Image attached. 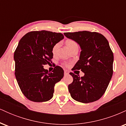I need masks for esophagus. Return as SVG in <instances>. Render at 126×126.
Returning <instances> with one entry per match:
<instances>
[{
	"instance_id": "1",
	"label": "esophagus",
	"mask_w": 126,
	"mask_h": 126,
	"mask_svg": "<svg viewBox=\"0 0 126 126\" xmlns=\"http://www.w3.org/2000/svg\"><path fill=\"white\" fill-rule=\"evenodd\" d=\"M69 74V70H64V75L66 76V75H67Z\"/></svg>"
}]
</instances>
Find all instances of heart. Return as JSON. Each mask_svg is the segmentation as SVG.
<instances>
[{
  "instance_id": "heart-1",
  "label": "heart",
  "mask_w": 126,
  "mask_h": 126,
  "mask_svg": "<svg viewBox=\"0 0 126 126\" xmlns=\"http://www.w3.org/2000/svg\"><path fill=\"white\" fill-rule=\"evenodd\" d=\"M66 46H67V48H69L70 51H71L73 48H75V47H78L77 43L72 40H67L66 42ZM59 47V43H56V44H55L54 45V46H53V48H52V53H53V54H56V52L57 51V50H58Z\"/></svg>"
}]
</instances>
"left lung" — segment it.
<instances>
[{"label": "left lung", "instance_id": "obj_1", "mask_svg": "<svg viewBox=\"0 0 126 126\" xmlns=\"http://www.w3.org/2000/svg\"><path fill=\"white\" fill-rule=\"evenodd\" d=\"M81 48L79 60L73 70H81L84 76L70 73L73 80L68 89L72 98L82 103L98 100L105 93L112 78L114 56L106 38L96 32H64Z\"/></svg>", "mask_w": 126, "mask_h": 126}]
</instances>
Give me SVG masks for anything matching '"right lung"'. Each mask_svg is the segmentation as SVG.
<instances>
[{
	"label": "right lung",
	"mask_w": 126,
	"mask_h": 126,
	"mask_svg": "<svg viewBox=\"0 0 126 126\" xmlns=\"http://www.w3.org/2000/svg\"><path fill=\"white\" fill-rule=\"evenodd\" d=\"M64 38L61 33L31 31L20 40L14 53L15 77L25 97L34 102L51 99L54 86L64 76V70L56 66L52 72L44 69L53 59L52 48Z\"/></svg>",
	"instance_id": "add662e5"
}]
</instances>
